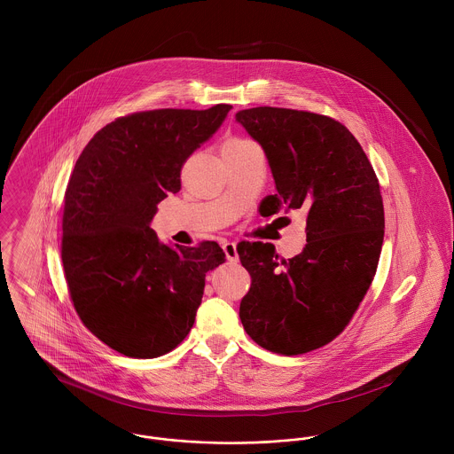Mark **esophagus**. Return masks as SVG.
<instances>
[{
    "instance_id": "34e87169",
    "label": "esophagus",
    "mask_w": 454,
    "mask_h": 454,
    "mask_svg": "<svg viewBox=\"0 0 454 454\" xmlns=\"http://www.w3.org/2000/svg\"><path fill=\"white\" fill-rule=\"evenodd\" d=\"M222 248H223V252H225V257H227L229 262H238L239 257H238L236 243H231V241H229V243H223V247H222Z\"/></svg>"
}]
</instances>
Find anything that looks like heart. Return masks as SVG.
Wrapping results in <instances>:
<instances>
[{"instance_id": "b5f03b06", "label": "heart", "mask_w": 454, "mask_h": 454, "mask_svg": "<svg viewBox=\"0 0 454 454\" xmlns=\"http://www.w3.org/2000/svg\"><path fill=\"white\" fill-rule=\"evenodd\" d=\"M231 141H241V139H231Z\"/></svg>"}]
</instances>
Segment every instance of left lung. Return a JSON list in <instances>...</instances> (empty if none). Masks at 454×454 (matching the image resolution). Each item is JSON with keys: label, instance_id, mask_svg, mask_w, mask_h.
<instances>
[{"label": "left lung", "instance_id": "left-lung-1", "mask_svg": "<svg viewBox=\"0 0 454 454\" xmlns=\"http://www.w3.org/2000/svg\"><path fill=\"white\" fill-rule=\"evenodd\" d=\"M236 121L259 141L276 184L260 213L306 211L308 241L288 260L270 243L238 245L252 276L239 318L263 349L302 355L346 328L374 279L385 238L380 182L356 137L326 115L257 106Z\"/></svg>", "mask_w": 454, "mask_h": 454}]
</instances>
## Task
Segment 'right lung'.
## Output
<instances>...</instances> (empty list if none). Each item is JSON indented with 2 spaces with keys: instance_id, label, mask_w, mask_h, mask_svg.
<instances>
[{
  "instance_id": "right-lung-1",
  "label": "right lung",
  "mask_w": 454,
  "mask_h": 454,
  "mask_svg": "<svg viewBox=\"0 0 454 454\" xmlns=\"http://www.w3.org/2000/svg\"><path fill=\"white\" fill-rule=\"evenodd\" d=\"M231 105L162 108L98 130L69 176L61 259L74 311L99 340L130 358H157L191 332L206 272L225 262L215 241L171 248L150 222L182 189L187 159Z\"/></svg>"
}]
</instances>
